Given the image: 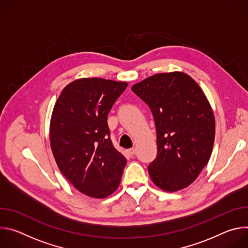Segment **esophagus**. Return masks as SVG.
I'll return each instance as SVG.
<instances>
[{"instance_id": "34e87169", "label": "esophagus", "mask_w": 248, "mask_h": 248, "mask_svg": "<svg viewBox=\"0 0 248 248\" xmlns=\"http://www.w3.org/2000/svg\"><path fill=\"white\" fill-rule=\"evenodd\" d=\"M126 153H127V155H128V156L132 157V156L135 154V149H134V148L128 149V150H126Z\"/></svg>"}]
</instances>
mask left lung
I'll use <instances>...</instances> for the list:
<instances>
[{
	"label": "left lung",
	"mask_w": 248,
	"mask_h": 248,
	"mask_svg": "<svg viewBox=\"0 0 248 248\" xmlns=\"http://www.w3.org/2000/svg\"><path fill=\"white\" fill-rule=\"evenodd\" d=\"M151 109L157 157L149 165L152 182L174 192L190 186L207 165L215 140V118L203 90L182 72L157 74L131 87Z\"/></svg>",
	"instance_id": "1"
}]
</instances>
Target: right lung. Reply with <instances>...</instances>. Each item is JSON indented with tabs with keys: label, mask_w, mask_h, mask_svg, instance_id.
I'll return each mask as SVG.
<instances>
[{
	"label": "right lung",
	"mask_w": 248,
	"mask_h": 248,
	"mask_svg": "<svg viewBox=\"0 0 248 248\" xmlns=\"http://www.w3.org/2000/svg\"><path fill=\"white\" fill-rule=\"evenodd\" d=\"M124 81L79 78L61 92L50 122V143L65 179L81 193L106 198L120 186L126 159L113 145L108 114Z\"/></svg>",
	"instance_id": "add662e5"
}]
</instances>
